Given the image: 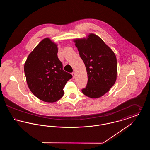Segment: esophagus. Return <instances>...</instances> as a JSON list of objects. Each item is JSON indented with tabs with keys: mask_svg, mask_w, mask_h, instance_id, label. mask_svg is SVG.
<instances>
[{
	"mask_svg": "<svg viewBox=\"0 0 150 150\" xmlns=\"http://www.w3.org/2000/svg\"><path fill=\"white\" fill-rule=\"evenodd\" d=\"M72 76H73V78H75V73L74 72L72 73Z\"/></svg>",
	"mask_w": 150,
	"mask_h": 150,
	"instance_id": "esophagus-1",
	"label": "esophagus"
}]
</instances>
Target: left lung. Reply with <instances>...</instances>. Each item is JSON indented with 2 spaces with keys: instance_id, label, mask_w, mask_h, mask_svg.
Masks as SVG:
<instances>
[{
  "instance_id": "8db88e82",
  "label": "left lung",
  "mask_w": 150,
  "mask_h": 150,
  "mask_svg": "<svg viewBox=\"0 0 150 150\" xmlns=\"http://www.w3.org/2000/svg\"><path fill=\"white\" fill-rule=\"evenodd\" d=\"M83 61L88 83L81 91L86 96L99 98L109 91L117 77V60L114 52L94 34L74 41Z\"/></svg>"
}]
</instances>
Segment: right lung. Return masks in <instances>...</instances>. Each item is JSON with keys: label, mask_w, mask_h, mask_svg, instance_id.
Wrapping results in <instances>:
<instances>
[{"label": "right lung", "mask_w": 150, "mask_h": 150, "mask_svg": "<svg viewBox=\"0 0 150 150\" xmlns=\"http://www.w3.org/2000/svg\"><path fill=\"white\" fill-rule=\"evenodd\" d=\"M57 44L48 38L42 40L28 57L24 71L30 90L37 98L54 102L64 96V88L71 74L63 70L57 56Z\"/></svg>", "instance_id": "add662e5"}]
</instances>
